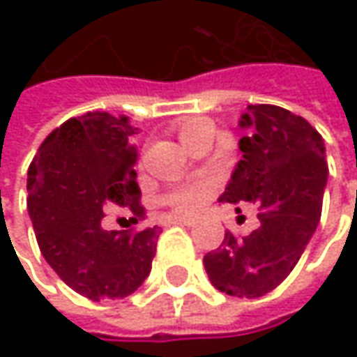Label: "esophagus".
I'll return each instance as SVG.
<instances>
[{"instance_id":"esophagus-1","label":"esophagus","mask_w":357,"mask_h":357,"mask_svg":"<svg viewBox=\"0 0 357 357\" xmlns=\"http://www.w3.org/2000/svg\"><path fill=\"white\" fill-rule=\"evenodd\" d=\"M199 222L197 214H183V216H174V225H185V227H195Z\"/></svg>"}]
</instances>
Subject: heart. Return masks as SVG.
Returning a JSON list of instances; mask_svg holds the SVG:
<instances>
[{
    "instance_id": "b5f03b06",
    "label": "heart",
    "mask_w": 357,
    "mask_h": 357,
    "mask_svg": "<svg viewBox=\"0 0 357 357\" xmlns=\"http://www.w3.org/2000/svg\"><path fill=\"white\" fill-rule=\"evenodd\" d=\"M202 121L204 119H190V121H186L185 125H183V129H181V132H185V130L195 127V125H199ZM213 192L214 181H211V178H200V181H192V183L176 186L171 195L167 197V202L171 204L174 211H178V213H190V211L202 206L206 200L213 197Z\"/></svg>"
}]
</instances>
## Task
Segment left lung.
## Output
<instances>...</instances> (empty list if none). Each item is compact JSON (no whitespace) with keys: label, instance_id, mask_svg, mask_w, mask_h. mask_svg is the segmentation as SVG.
<instances>
[{"label":"left lung","instance_id":"8db88e82","mask_svg":"<svg viewBox=\"0 0 357 357\" xmlns=\"http://www.w3.org/2000/svg\"><path fill=\"white\" fill-rule=\"evenodd\" d=\"M238 125L246 130L242 158L218 202H252L260 227L244 238L227 230L222 244L204 256V268L216 290L260 298L292 272L318 228L326 146L306 119L276 105H248Z\"/></svg>","mask_w":357,"mask_h":357}]
</instances>
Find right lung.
Instances as JSON below:
<instances>
[{"label":"right lung","mask_w":357,"mask_h":357,"mask_svg":"<svg viewBox=\"0 0 357 357\" xmlns=\"http://www.w3.org/2000/svg\"><path fill=\"white\" fill-rule=\"evenodd\" d=\"M129 117L87 113L41 143L27 171V211L47 264L77 294L95 302L132 294L149 276L158 227L137 234L103 230L107 211L141 218L137 146Z\"/></svg>","instance_id":"add662e5"}]
</instances>
